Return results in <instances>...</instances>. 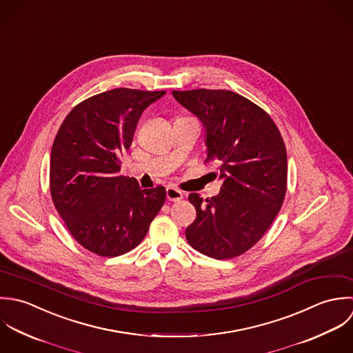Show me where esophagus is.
I'll use <instances>...</instances> for the list:
<instances>
[{
    "label": "esophagus",
    "mask_w": 353,
    "mask_h": 353,
    "mask_svg": "<svg viewBox=\"0 0 353 353\" xmlns=\"http://www.w3.org/2000/svg\"><path fill=\"white\" fill-rule=\"evenodd\" d=\"M166 198L170 202H180L183 199V192L180 190H177V188L168 187L166 188Z\"/></svg>",
    "instance_id": "obj_1"
}]
</instances>
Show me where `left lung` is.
I'll use <instances>...</instances> for the list:
<instances>
[{"label":"left lung","mask_w":353,"mask_h":353,"mask_svg":"<svg viewBox=\"0 0 353 353\" xmlns=\"http://www.w3.org/2000/svg\"><path fill=\"white\" fill-rule=\"evenodd\" d=\"M206 132L208 159L222 180L216 196H188L196 209L185 229L192 248L214 259H230L254 247L273 223L286 192V148L272 117L250 99L228 90L172 91Z\"/></svg>","instance_id":"1"}]
</instances>
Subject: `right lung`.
Wrapping results in <instances>:
<instances>
[{"mask_svg":"<svg viewBox=\"0 0 353 353\" xmlns=\"http://www.w3.org/2000/svg\"><path fill=\"white\" fill-rule=\"evenodd\" d=\"M166 91L114 88L76 105L50 154V194L74 240L99 256H119L144 239L165 203L162 185L141 190L120 174L141 113Z\"/></svg>","mask_w":353,"mask_h":353,"instance_id":"1","label":"right lung"}]
</instances>
